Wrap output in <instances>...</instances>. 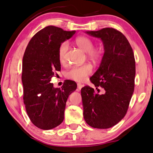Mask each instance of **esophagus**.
I'll list each match as a JSON object with an SVG mask.
<instances>
[{
	"mask_svg": "<svg viewBox=\"0 0 153 153\" xmlns=\"http://www.w3.org/2000/svg\"><path fill=\"white\" fill-rule=\"evenodd\" d=\"M83 87V85L81 84H80V83H78V84H77V91H79L81 89V88H82Z\"/></svg>",
	"mask_w": 153,
	"mask_h": 153,
	"instance_id": "esophagus-1",
	"label": "esophagus"
}]
</instances>
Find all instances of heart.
Listing matches in <instances>:
<instances>
[{"instance_id": "1", "label": "heart", "mask_w": 153, "mask_h": 153, "mask_svg": "<svg viewBox=\"0 0 153 153\" xmlns=\"http://www.w3.org/2000/svg\"><path fill=\"white\" fill-rule=\"evenodd\" d=\"M75 44L81 51L86 53L87 57L94 62H98L102 57V51L99 48H95L94 43L92 39L86 36H79L75 39ZM68 50V44L63 42L59 45L58 49V59L59 62L64 65L66 62V53ZM92 72V67L89 64H85L81 66H74L71 67L66 72V76L68 79L76 81H83L87 76Z\"/></svg>"}]
</instances>
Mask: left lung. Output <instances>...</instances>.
Listing matches in <instances>:
<instances>
[{"mask_svg": "<svg viewBox=\"0 0 153 153\" xmlns=\"http://www.w3.org/2000/svg\"><path fill=\"white\" fill-rule=\"evenodd\" d=\"M102 41L104 55L98 69L91 77L103 94L86 86L81 88L84 118L91 127L109 128L120 122L128 108L134 91L136 62L134 52L125 36L113 28L86 31Z\"/></svg>", "mask_w": 153, "mask_h": 153, "instance_id": "1", "label": "left lung"}]
</instances>
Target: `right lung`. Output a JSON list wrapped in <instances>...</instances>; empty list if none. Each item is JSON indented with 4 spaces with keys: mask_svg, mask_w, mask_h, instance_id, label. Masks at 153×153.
Instances as JSON below:
<instances>
[{
    "mask_svg": "<svg viewBox=\"0 0 153 153\" xmlns=\"http://www.w3.org/2000/svg\"><path fill=\"white\" fill-rule=\"evenodd\" d=\"M75 32L48 26L31 38L24 54V103L31 122L41 129H52L63 122L67 98L76 89L73 81H66L61 88L50 83L55 72L61 69L59 45Z\"/></svg>",
    "mask_w": 153,
    "mask_h": 153,
    "instance_id": "add662e5",
    "label": "right lung"
}]
</instances>
